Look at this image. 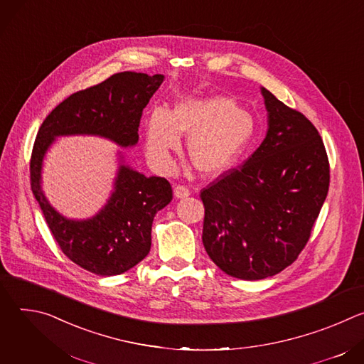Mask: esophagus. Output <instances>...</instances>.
Masks as SVG:
<instances>
[{"instance_id": "obj_1", "label": "esophagus", "mask_w": 364, "mask_h": 364, "mask_svg": "<svg viewBox=\"0 0 364 364\" xmlns=\"http://www.w3.org/2000/svg\"><path fill=\"white\" fill-rule=\"evenodd\" d=\"M174 194H176V197H177V198L188 197V196H190V188H188V187H186V186L178 184V186H176V188H174Z\"/></svg>"}]
</instances>
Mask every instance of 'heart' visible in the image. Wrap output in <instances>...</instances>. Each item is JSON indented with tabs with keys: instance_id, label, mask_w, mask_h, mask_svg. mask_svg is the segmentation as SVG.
Returning <instances> with one entry per match:
<instances>
[{
	"instance_id": "heart-1",
	"label": "heart",
	"mask_w": 364,
	"mask_h": 364,
	"mask_svg": "<svg viewBox=\"0 0 364 364\" xmlns=\"http://www.w3.org/2000/svg\"><path fill=\"white\" fill-rule=\"evenodd\" d=\"M187 135V152L194 167L204 174L230 168L250 144L253 117L226 96L186 97L173 109L154 108L146 119L145 145L149 160L168 167V155Z\"/></svg>"
}]
</instances>
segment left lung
Instances as JSON below:
<instances>
[{
  "mask_svg": "<svg viewBox=\"0 0 364 364\" xmlns=\"http://www.w3.org/2000/svg\"><path fill=\"white\" fill-rule=\"evenodd\" d=\"M262 144L201 190L203 245L228 275L257 281L289 267L305 247L330 186L324 142L301 112L261 89Z\"/></svg>",
  "mask_w": 364,
  "mask_h": 364,
  "instance_id": "1",
  "label": "left lung"
}]
</instances>
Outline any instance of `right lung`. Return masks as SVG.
<instances>
[{
	"mask_svg": "<svg viewBox=\"0 0 364 364\" xmlns=\"http://www.w3.org/2000/svg\"><path fill=\"white\" fill-rule=\"evenodd\" d=\"M163 80V75L115 73L59 103L37 132L30 161L33 194L62 252L92 274H124L149 253L152 220L171 201V186L121 163L107 204L90 219L73 220L62 216L41 190L44 155L63 135H97L121 146L135 145L142 111Z\"/></svg>",
	"mask_w": 364,
	"mask_h": 364,
	"instance_id": "add662e5",
	"label": "right lung"
}]
</instances>
